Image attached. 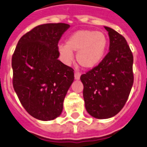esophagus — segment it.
I'll list each match as a JSON object with an SVG mask.
<instances>
[{
	"label": "esophagus",
	"mask_w": 147,
	"mask_h": 147,
	"mask_svg": "<svg viewBox=\"0 0 147 147\" xmlns=\"http://www.w3.org/2000/svg\"><path fill=\"white\" fill-rule=\"evenodd\" d=\"M80 73H79V72H77V71H75V73H74V77H75V80H80Z\"/></svg>",
	"instance_id": "1"
}]
</instances>
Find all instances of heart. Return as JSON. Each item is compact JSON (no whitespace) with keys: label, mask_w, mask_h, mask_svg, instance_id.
Instances as JSON below:
<instances>
[{"label":"heart","mask_w":147,"mask_h":147,"mask_svg":"<svg viewBox=\"0 0 147 147\" xmlns=\"http://www.w3.org/2000/svg\"><path fill=\"white\" fill-rule=\"evenodd\" d=\"M107 45V37L103 32L80 30L72 33L67 38L66 45H59L58 49L65 63L69 64L73 61V51H77V62L83 68L91 69L96 67L102 60Z\"/></svg>","instance_id":"1"}]
</instances>
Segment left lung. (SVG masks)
<instances>
[{
	"instance_id": "obj_1",
	"label": "left lung",
	"mask_w": 147,
	"mask_h": 147,
	"mask_svg": "<svg viewBox=\"0 0 147 147\" xmlns=\"http://www.w3.org/2000/svg\"><path fill=\"white\" fill-rule=\"evenodd\" d=\"M109 52L97 66L80 76L88 113L97 119L116 115L123 108L134 82L133 55L125 38L108 27Z\"/></svg>"
}]
</instances>
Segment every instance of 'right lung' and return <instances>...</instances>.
<instances>
[{
	"mask_svg": "<svg viewBox=\"0 0 147 147\" xmlns=\"http://www.w3.org/2000/svg\"><path fill=\"white\" fill-rule=\"evenodd\" d=\"M70 25H38L21 38L12 57L14 90L35 118L51 120L61 115L74 80V69L58 59L59 41Z\"/></svg>",
	"mask_w": 147,
	"mask_h": 147,
	"instance_id": "add662e5",
	"label": "right lung"
}]
</instances>
